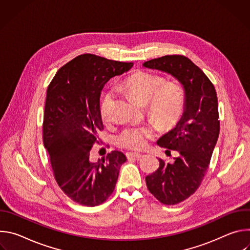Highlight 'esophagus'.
<instances>
[{
	"mask_svg": "<svg viewBox=\"0 0 250 250\" xmlns=\"http://www.w3.org/2000/svg\"><path fill=\"white\" fill-rule=\"evenodd\" d=\"M126 157L129 159V158H136V159H139L142 157V154L141 153H137V152H127L126 153Z\"/></svg>",
	"mask_w": 250,
	"mask_h": 250,
	"instance_id": "obj_1",
	"label": "esophagus"
}]
</instances>
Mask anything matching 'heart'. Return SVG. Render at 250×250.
<instances>
[{"label":"heart","instance_id":"b5f03b06","mask_svg":"<svg viewBox=\"0 0 250 250\" xmlns=\"http://www.w3.org/2000/svg\"><path fill=\"white\" fill-rule=\"evenodd\" d=\"M157 75L146 72H135L126 77L121 88L137 103L147 104L148 114L162 125L175 123L184 108V93L180 86L166 83ZM115 92L106 91L101 101V116L104 121L111 119L114 110ZM152 137L150 128L141 125H129L116 137L117 145L127 149H144Z\"/></svg>","mask_w":250,"mask_h":250}]
</instances>
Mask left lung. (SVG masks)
Wrapping results in <instances>:
<instances>
[{
    "label": "left lung",
    "instance_id": "obj_1",
    "mask_svg": "<svg viewBox=\"0 0 250 250\" xmlns=\"http://www.w3.org/2000/svg\"><path fill=\"white\" fill-rule=\"evenodd\" d=\"M144 66L172 75L185 91L182 118L157 141L159 146L176 150L179 156L173 163L159 159L158 169L146 178L149 192L160 203L176 205L197 191L208 167L220 133L217 92L186 56L165 55L146 61Z\"/></svg>",
    "mask_w": 250,
    "mask_h": 250
}]
</instances>
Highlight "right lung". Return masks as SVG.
<instances>
[{"instance_id": "1", "label": "right lung", "mask_w": 250, "mask_h": 250, "mask_svg": "<svg viewBox=\"0 0 250 250\" xmlns=\"http://www.w3.org/2000/svg\"><path fill=\"white\" fill-rule=\"evenodd\" d=\"M132 65L82 54L62 66L47 88L43 144L58 186L82 206L95 207L108 199L115 190L120 168L126 161L118 150L97 162L89 158L93 145L98 142V132L104 129L102 89Z\"/></svg>"}]
</instances>
